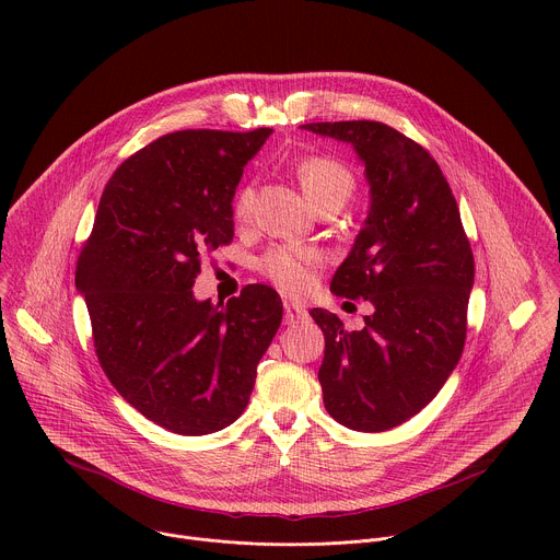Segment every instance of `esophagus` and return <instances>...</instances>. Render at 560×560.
I'll list each match as a JSON object with an SVG mask.
<instances>
[{
	"instance_id": "34e87169",
	"label": "esophagus",
	"mask_w": 560,
	"mask_h": 560,
	"mask_svg": "<svg viewBox=\"0 0 560 560\" xmlns=\"http://www.w3.org/2000/svg\"><path fill=\"white\" fill-rule=\"evenodd\" d=\"M283 312H285V324H288V326H294V324L303 322V318L307 316V312H305L301 305L290 303V301L283 303Z\"/></svg>"
}]
</instances>
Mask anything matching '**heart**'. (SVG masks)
Returning <instances> with one entry per match:
<instances>
[{
    "instance_id": "1",
    "label": "heart",
    "mask_w": 560,
    "mask_h": 560,
    "mask_svg": "<svg viewBox=\"0 0 560 560\" xmlns=\"http://www.w3.org/2000/svg\"><path fill=\"white\" fill-rule=\"evenodd\" d=\"M299 186L305 199L318 208L328 201H343L354 190V175L339 159L328 154H310L296 164ZM255 203L250 186H242L232 199V217L236 221H248ZM318 266V257L296 248H272L261 257V272L283 292L301 294L312 281V272Z\"/></svg>"
}]
</instances>
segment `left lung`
<instances>
[{
	"label": "left lung",
	"instance_id": "obj_1",
	"mask_svg": "<svg viewBox=\"0 0 560 560\" xmlns=\"http://www.w3.org/2000/svg\"><path fill=\"white\" fill-rule=\"evenodd\" d=\"M301 128L350 143L365 164L370 212L332 292L368 299L363 330L316 307L326 337L318 383L332 419L385 432L419 415L456 368L467 332L474 255L434 156L381 121H318Z\"/></svg>",
	"mask_w": 560,
	"mask_h": 560
}]
</instances>
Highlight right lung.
I'll use <instances>...</instances> for the list:
<instances>
[{
    "mask_svg": "<svg viewBox=\"0 0 560 560\" xmlns=\"http://www.w3.org/2000/svg\"><path fill=\"white\" fill-rule=\"evenodd\" d=\"M177 130L113 173L74 283L108 381L148 421L201 436L234 423L283 316L281 296L246 285L225 305L197 301L201 255L232 242V197L270 137Z\"/></svg>",
    "mask_w": 560,
    "mask_h": 560,
    "instance_id": "right-lung-1",
    "label": "right lung"
}]
</instances>
